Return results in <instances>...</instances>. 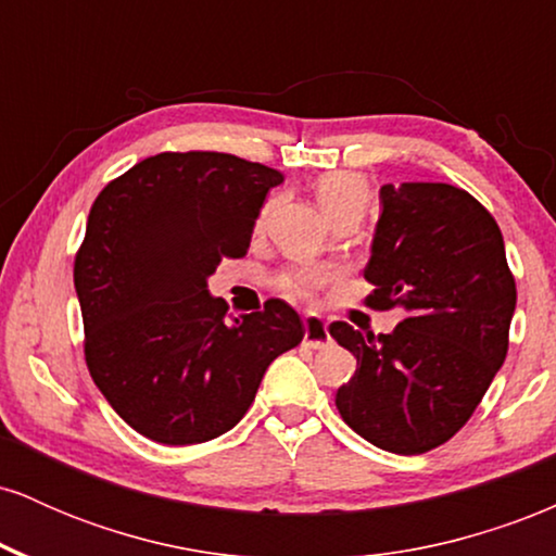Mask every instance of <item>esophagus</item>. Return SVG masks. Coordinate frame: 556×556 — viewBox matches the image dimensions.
<instances>
[{"label":"esophagus","instance_id":"esophagus-1","mask_svg":"<svg viewBox=\"0 0 556 556\" xmlns=\"http://www.w3.org/2000/svg\"><path fill=\"white\" fill-rule=\"evenodd\" d=\"M303 327H305V337H303V342L308 344V348L321 350V348H327V344L331 342V337H329V327H327V321H324L321 316L308 314V316L303 318Z\"/></svg>","mask_w":556,"mask_h":556}]
</instances>
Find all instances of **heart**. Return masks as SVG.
Masks as SVG:
<instances>
[{"label":"heart","mask_w":556,"mask_h":556,"mask_svg":"<svg viewBox=\"0 0 556 556\" xmlns=\"http://www.w3.org/2000/svg\"><path fill=\"white\" fill-rule=\"evenodd\" d=\"M368 180L358 172H329V175L318 177L316 182V198L321 203V208L327 212L329 219H334L337 214L344 212H366L368 206ZM266 216H269V208L261 212L258 229L266 225ZM334 269H327V266H300V269H290L279 277V287L287 298L295 300H314L316 292L321 290L324 285L334 279Z\"/></svg>","instance_id":"heart-1"}]
</instances>
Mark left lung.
Returning a JSON list of instances; mask_svg holds the SVG:
<instances>
[{"label":"left lung","mask_w":556,"mask_h":556,"mask_svg":"<svg viewBox=\"0 0 556 556\" xmlns=\"http://www.w3.org/2000/svg\"><path fill=\"white\" fill-rule=\"evenodd\" d=\"M363 277L376 287L366 305L405 318L379 337L331 324L358 361L337 410L366 442L424 455L468 424L507 358L518 290L500 225L455 185H384Z\"/></svg>","instance_id":"8db88e82"}]
</instances>
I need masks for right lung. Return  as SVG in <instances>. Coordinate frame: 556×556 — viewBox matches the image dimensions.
Returning a JSON list of instances; mask_svg holds the SVG:
<instances>
[{
    "label": "right lung",
    "mask_w": 556,
    "mask_h": 556,
    "mask_svg": "<svg viewBox=\"0 0 556 556\" xmlns=\"http://www.w3.org/2000/svg\"><path fill=\"white\" fill-rule=\"evenodd\" d=\"M282 172L219 151H164L96 195L75 253L86 366L130 429L201 444L245 416L303 321L285 300L229 316L206 279L242 258Z\"/></svg>",
    "instance_id": "1"
}]
</instances>
